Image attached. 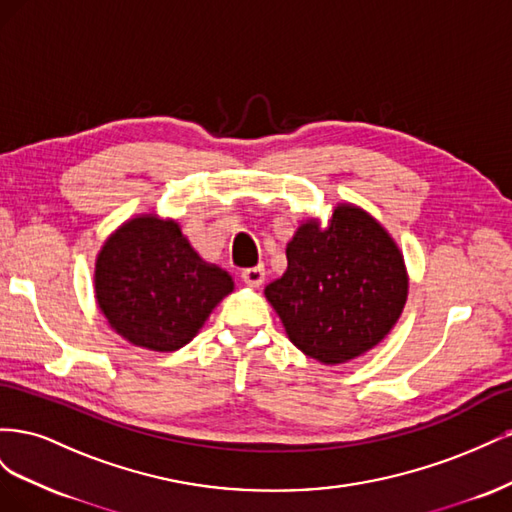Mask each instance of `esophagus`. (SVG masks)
<instances>
[{"label":"esophagus","mask_w":512,"mask_h":512,"mask_svg":"<svg viewBox=\"0 0 512 512\" xmlns=\"http://www.w3.org/2000/svg\"><path fill=\"white\" fill-rule=\"evenodd\" d=\"M265 267L262 265H258V267H250V269H245V271H241V280L247 284V286H252V288H258V286H262V282H265Z\"/></svg>","instance_id":"esophagus-1"}]
</instances>
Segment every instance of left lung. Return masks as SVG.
I'll return each instance as SVG.
<instances>
[{
  "instance_id": "left-lung-1",
  "label": "left lung",
  "mask_w": 512,
  "mask_h": 512,
  "mask_svg": "<svg viewBox=\"0 0 512 512\" xmlns=\"http://www.w3.org/2000/svg\"><path fill=\"white\" fill-rule=\"evenodd\" d=\"M286 258V273L265 294L290 342L320 363H346L378 346L406 305L404 256L359 207H335L327 228L301 224Z\"/></svg>"
}]
</instances>
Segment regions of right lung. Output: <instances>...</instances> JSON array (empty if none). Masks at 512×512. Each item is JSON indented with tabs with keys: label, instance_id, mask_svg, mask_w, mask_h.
<instances>
[{
	"label": "right lung",
	"instance_id": "1",
	"mask_svg": "<svg viewBox=\"0 0 512 512\" xmlns=\"http://www.w3.org/2000/svg\"><path fill=\"white\" fill-rule=\"evenodd\" d=\"M96 299L108 324L134 346L183 348L228 292L226 271L207 265L177 222L141 215L111 235L96 260Z\"/></svg>",
	"mask_w": 512,
	"mask_h": 512
}]
</instances>
